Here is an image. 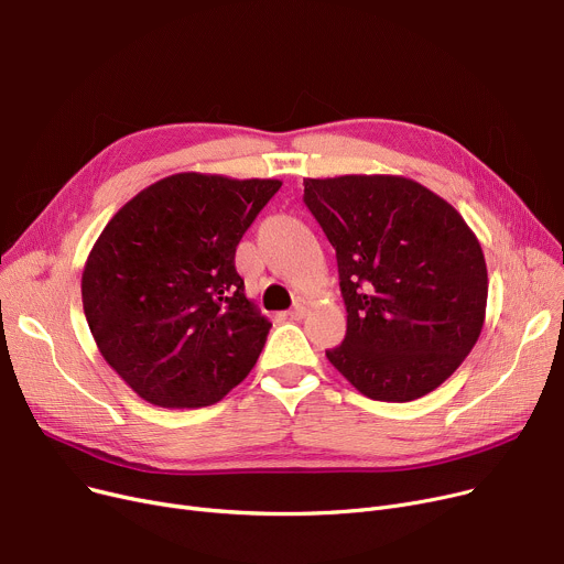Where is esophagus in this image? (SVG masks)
Wrapping results in <instances>:
<instances>
[{
    "mask_svg": "<svg viewBox=\"0 0 564 564\" xmlns=\"http://www.w3.org/2000/svg\"><path fill=\"white\" fill-rule=\"evenodd\" d=\"M306 308H308L306 299H296L294 306L288 311V317H290V319H304V315H306Z\"/></svg>",
    "mask_w": 564,
    "mask_h": 564,
    "instance_id": "1",
    "label": "esophagus"
}]
</instances>
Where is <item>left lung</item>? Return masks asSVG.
<instances>
[{"label": "left lung", "instance_id": "obj_1", "mask_svg": "<svg viewBox=\"0 0 564 564\" xmlns=\"http://www.w3.org/2000/svg\"><path fill=\"white\" fill-rule=\"evenodd\" d=\"M304 204L335 249L347 335L326 358L373 401H415L474 349L487 268L463 215L392 174L304 178Z\"/></svg>", "mask_w": 564, "mask_h": 564}]
</instances>
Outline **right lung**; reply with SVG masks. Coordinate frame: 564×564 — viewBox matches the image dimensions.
Returning a JSON list of instances; mask_svg holds the SVG:
<instances>
[{
    "label": "right lung",
    "mask_w": 564,
    "mask_h": 564,
    "mask_svg": "<svg viewBox=\"0 0 564 564\" xmlns=\"http://www.w3.org/2000/svg\"><path fill=\"white\" fill-rule=\"evenodd\" d=\"M279 187L181 172L104 227L82 276L84 313L104 360L144 401L204 408L256 365L272 322L245 296L236 247Z\"/></svg>",
    "instance_id": "obj_1"
}]
</instances>
